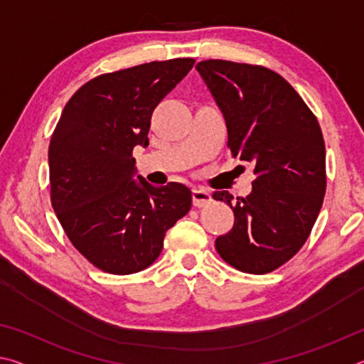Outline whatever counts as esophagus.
<instances>
[{
  "label": "esophagus",
  "mask_w": 364,
  "mask_h": 364,
  "mask_svg": "<svg viewBox=\"0 0 364 364\" xmlns=\"http://www.w3.org/2000/svg\"><path fill=\"white\" fill-rule=\"evenodd\" d=\"M212 202V194L204 188H196L193 191V204L196 207H205Z\"/></svg>",
  "instance_id": "obj_1"
}]
</instances>
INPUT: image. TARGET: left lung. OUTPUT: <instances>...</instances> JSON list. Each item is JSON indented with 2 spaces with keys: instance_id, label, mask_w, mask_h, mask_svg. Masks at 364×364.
<instances>
[{
  "instance_id": "8db88e82",
  "label": "left lung",
  "mask_w": 364,
  "mask_h": 364,
  "mask_svg": "<svg viewBox=\"0 0 364 364\" xmlns=\"http://www.w3.org/2000/svg\"><path fill=\"white\" fill-rule=\"evenodd\" d=\"M225 117L232 157L254 165L245 197L215 191L234 225L218 236L220 257L239 271L269 273L310 236L326 193V147L316 117L279 73L208 59L196 65Z\"/></svg>"
}]
</instances>
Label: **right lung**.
Listing matches in <instances>:
<instances>
[{
  "mask_svg": "<svg viewBox=\"0 0 364 364\" xmlns=\"http://www.w3.org/2000/svg\"><path fill=\"white\" fill-rule=\"evenodd\" d=\"M191 58L154 60L85 83L60 114L49 143L51 204L80 254L110 274L156 262L164 237L189 212L181 183L134 180L133 149L149 144L151 115L193 69Z\"/></svg>",
  "mask_w": 364,
  "mask_h": 364,
  "instance_id": "add662e5",
  "label": "right lung"
}]
</instances>
